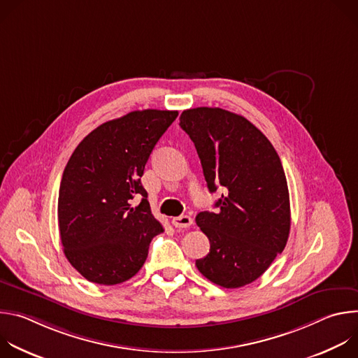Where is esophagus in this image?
Listing matches in <instances>:
<instances>
[{"label": "esophagus", "instance_id": "34e87169", "mask_svg": "<svg viewBox=\"0 0 358 358\" xmlns=\"http://www.w3.org/2000/svg\"><path fill=\"white\" fill-rule=\"evenodd\" d=\"M171 222L176 228H188L192 225V218L188 215H180V217L173 218Z\"/></svg>", "mask_w": 358, "mask_h": 358}]
</instances>
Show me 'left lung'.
I'll return each mask as SVG.
<instances>
[{
  "label": "left lung",
  "mask_w": 358,
  "mask_h": 358,
  "mask_svg": "<svg viewBox=\"0 0 358 358\" xmlns=\"http://www.w3.org/2000/svg\"><path fill=\"white\" fill-rule=\"evenodd\" d=\"M180 126L196 148L210 192L224 189L217 213L195 217L210 239V253L195 265L218 286L249 285L289 238L290 202L280 159L259 129L220 108L184 110Z\"/></svg>",
  "instance_id": "1"
}]
</instances>
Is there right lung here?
Masks as SVG:
<instances>
[{
  "mask_svg": "<svg viewBox=\"0 0 358 358\" xmlns=\"http://www.w3.org/2000/svg\"><path fill=\"white\" fill-rule=\"evenodd\" d=\"M177 110H136L90 131L64 170L58 222L65 257L89 282L119 285L144 265L162 224L151 214L141 176ZM136 196L142 198L132 207Z\"/></svg>",
  "mask_w": 358,
  "mask_h": 358,
  "instance_id": "1",
  "label": "right lung"
}]
</instances>
